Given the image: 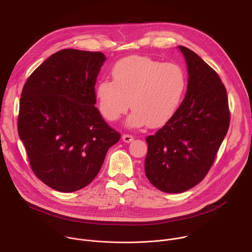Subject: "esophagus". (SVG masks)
I'll return each instance as SVG.
<instances>
[{
	"mask_svg": "<svg viewBox=\"0 0 252 252\" xmlns=\"http://www.w3.org/2000/svg\"><path fill=\"white\" fill-rule=\"evenodd\" d=\"M123 140L125 141V142H131L132 140H133V136L131 135V134H127V133H125V134H123Z\"/></svg>",
	"mask_w": 252,
	"mask_h": 252,
	"instance_id": "34e87169",
	"label": "esophagus"
}]
</instances>
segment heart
Instances as JSON below:
<instances>
[{"mask_svg":"<svg viewBox=\"0 0 252 252\" xmlns=\"http://www.w3.org/2000/svg\"><path fill=\"white\" fill-rule=\"evenodd\" d=\"M112 77L113 82L103 79L96 87L98 110L105 120L116 122L131 106L133 112L126 121L131 127L163 126L177 111L187 89L181 65L147 57L121 60Z\"/></svg>","mask_w":252,"mask_h":252,"instance_id":"obj_1","label":"heart"}]
</instances>
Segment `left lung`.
<instances>
[{"label":"left lung","mask_w":252,"mask_h":252,"mask_svg":"<svg viewBox=\"0 0 252 252\" xmlns=\"http://www.w3.org/2000/svg\"><path fill=\"white\" fill-rule=\"evenodd\" d=\"M178 48L189 70L186 97L171 119L146 138V175L167 193L184 192L202 181L230 123L226 89L217 71L191 50Z\"/></svg>","instance_id":"8db88e82"}]
</instances>
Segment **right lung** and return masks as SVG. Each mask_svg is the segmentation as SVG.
Here are the masks:
<instances>
[{"mask_svg":"<svg viewBox=\"0 0 252 252\" xmlns=\"http://www.w3.org/2000/svg\"><path fill=\"white\" fill-rule=\"evenodd\" d=\"M105 57L64 49L28 78L21 94L18 132L40 181L63 192L91 184L121 138L94 106V86Z\"/></svg>","mask_w":252,"mask_h":252,"instance_id":"right-lung-1","label":"right lung"}]
</instances>
